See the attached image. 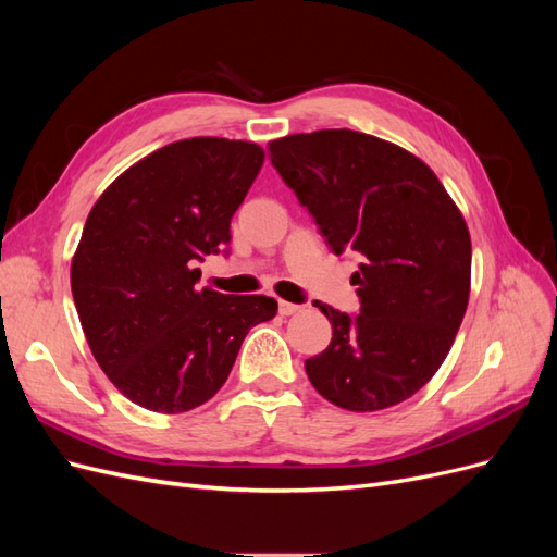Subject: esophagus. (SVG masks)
<instances>
[{
	"label": "esophagus",
	"instance_id": "obj_1",
	"mask_svg": "<svg viewBox=\"0 0 557 557\" xmlns=\"http://www.w3.org/2000/svg\"><path fill=\"white\" fill-rule=\"evenodd\" d=\"M297 311H301L299 305H293V301H285V299L278 301V313H281V315H293V313H297Z\"/></svg>",
	"mask_w": 557,
	"mask_h": 557
}]
</instances>
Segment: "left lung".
<instances>
[{
    "label": "left lung",
    "mask_w": 557,
    "mask_h": 557,
    "mask_svg": "<svg viewBox=\"0 0 557 557\" xmlns=\"http://www.w3.org/2000/svg\"><path fill=\"white\" fill-rule=\"evenodd\" d=\"M269 153L330 248L360 260L350 276L360 313L318 301L332 342L305 362L307 376L346 411L391 409L436 374L465 318V218L423 160L372 134H290L269 141Z\"/></svg>",
    "instance_id": "left-lung-1"
}]
</instances>
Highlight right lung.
<instances>
[{
    "label": "right lung",
    "mask_w": 557,
    "mask_h": 557,
    "mask_svg": "<svg viewBox=\"0 0 557 557\" xmlns=\"http://www.w3.org/2000/svg\"><path fill=\"white\" fill-rule=\"evenodd\" d=\"M264 162L252 141L193 137L134 162L95 201L72 258L88 346L129 401L183 413L227 381L244 336L276 299L197 288L195 260L230 244V221Z\"/></svg>",
    "instance_id": "add662e5"
}]
</instances>
